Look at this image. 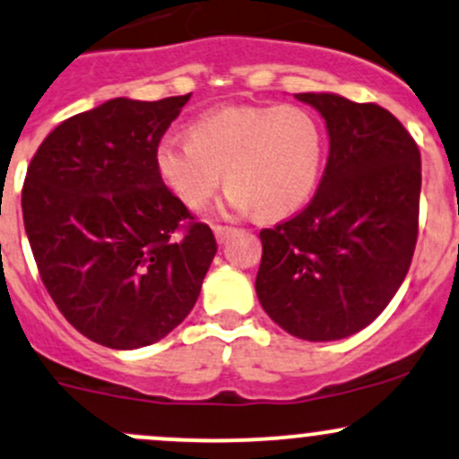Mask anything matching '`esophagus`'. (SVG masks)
<instances>
[{"label": "esophagus", "instance_id": "obj_1", "mask_svg": "<svg viewBox=\"0 0 459 459\" xmlns=\"http://www.w3.org/2000/svg\"><path fill=\"white\" fill-rule=\"evenodd\" d=\"M213 233H215V239H218V244H224V241L235 233V229L233 226H215Z\"/></svg>", "mask_w": 459, "mask_h": 459}]
</instances>
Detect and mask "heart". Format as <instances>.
Listing matches in <instances>:
<instances>
[{"label": "heart", "mask_w": 459, "mask_h": 459, "mask_svg": "<svg viewBox=\"0 0 459 459\" xmlns=\"http://www.w3.org/2000/svg\"><path fill=\"white\" fill-rule=\"evenodd\" d=\"M325 154V128L309 110L224 107L200 115L191 137L160 139L156 165L165 185L189 209H203L213 198L226 169V204L276 220L311 198Z\"/></svg>", "instance_id": "b5f03b06"}]
</instances>
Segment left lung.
I'll return each instance as SVG.
<instances>
[{
  "instance_id": "obj_1",
  "label": "left lung",
  "mask_w": 459,
  "mask_h": 459,
  "mask_svg": "<svg viewBox=\"0 0 459 459\" xmlns=\"http://www.w3.org/2000/svg\"><path fill=\"white\" fill-rule=\"evenodd\" d=\"M325 117L329 159L294 218L259 233L255 290L281 329L309 342L368 326L396 294L418 238L420 150L390 110L296 93Z\"/></svg>"
}]
</instances>
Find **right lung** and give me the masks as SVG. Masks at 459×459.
<instances>
[{
    "instance_id": "obj_1",
    "label": "right lung",
    "mask_w": 459,
    "mask_h": 459,
    "mask_svg": "<svg viewBox=\"0 0 459 459\" xmlns=\"http://www.w3.org/2000/svg\"><path fill=\"white\" fill-rule=\"evenodd\" d=\"M189 98H115L74 115L25 174L23 224L45 290L69 325L108 349H141L174 331L218 253L213 230L156 165Z\"/></svg>"
}]
</instances>
